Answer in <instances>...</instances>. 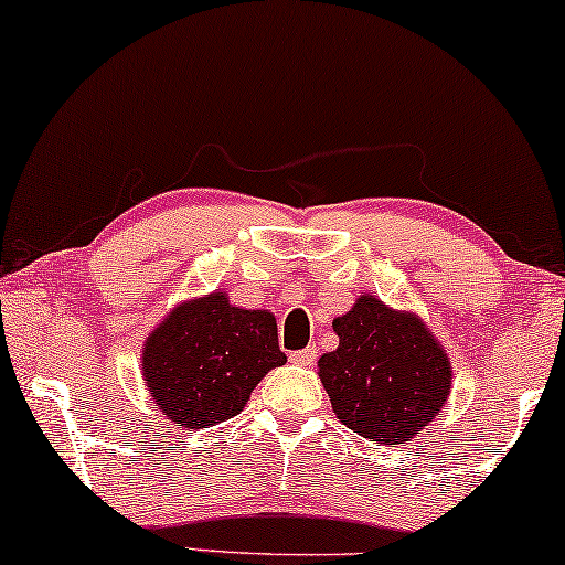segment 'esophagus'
<instances>
[{"label":"esophagus","mask_w":565,"mask_h":565,"mask_svg":"<svg viewBox=\"0 0 565 565\" xmlns=\"http://www.w3.org/2000/svg\"><path fill=\"white\" fill-rule=\"evenodd\" d=\"M316 356H318V349L307 347V349H302V352L291 354V362H295V365H312V362H316Z\"/></svg>","instance_id":"34e87169"}]
</instances>
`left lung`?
<instances>
[{
    "label": "left lung",
    "mask_w": 565,
    "mask_h": 565,
    "mask_svg": "<svg viewBox=\"0 0 565 565\" xmlns=\"http://www.w3.org/2000/svg\"><path fill=\"white\" fill-rule=\"evenodd\" d=\"M339 347L318 360L335 417L362 438L396 446L425 430L451 394V356L423 318L360 295L333 318Z\"/></svg>",
    "instance_id": "8db88e82"
}]
</instances>
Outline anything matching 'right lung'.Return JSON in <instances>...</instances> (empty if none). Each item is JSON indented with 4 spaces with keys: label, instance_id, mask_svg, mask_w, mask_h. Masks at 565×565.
Listing matches in <instances>:
<instances>
[{
    "label": "right lung",
    "instance_id": "obj_1",
    "mask_svg": "<svg viewBox=\"0 0 565 565\" xmlns=\"http://www.w3.org/2000/svg\"><path fill=\"white\" fill-rule=\"evenodd\" d=\"M142 381L174 425L203 430L237 417L268 370L281 367L270 310H247L226 291L184 299L148 333Z\"/></svg>",
    "mask_w": 565,
    "mask_h": 565
}]
</instances>
